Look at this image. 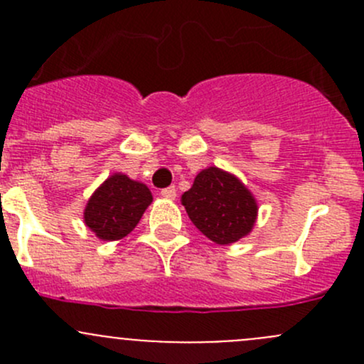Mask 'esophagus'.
<instances>
[{
	"label": "esophagus",
	"instance_id": "esophagus-1",
	"mask_svg": "<svg viewBox=\"0 0 364 364\" xmlns=\"http://www.w3.org/2000/svg\"><path fill=\"white\" fill-rule=\"evenodd\" d=\"M160 196L165 197V199H168V200L176 199V188H174V186H167V188L161 190Z\"/></svg>",
	"mask_w": 364,
	"mask_h": 364
}]
</instances>
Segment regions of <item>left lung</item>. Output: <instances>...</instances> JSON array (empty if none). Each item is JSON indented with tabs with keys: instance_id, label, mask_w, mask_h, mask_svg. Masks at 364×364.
<instances>
[{
	"instance_id": "left-lung-1",
	"label": "left lung",
	"mask_w": 364,
	"mask_h": 364,
	"mask_svg": "<svg viewBox=\"0 0 364 364\" xmlns=\"http://www.w3.org/2000/svg\"><path fill=\"white\" fill-rule=\"evenodd\" d=\"M181 203L193 225L216 245L236 243L248 236L259 211L250 190L218 167L200 171Z\"/></svg>"
}]
</instances>
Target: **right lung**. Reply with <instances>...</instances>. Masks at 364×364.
Here are the masks:
<instances>
[{
  "instance_id": "obj_1",
  "label": "right lung",
  "mask_w": 364,
  "mask_h": 364,
  "mask_svg": "<svg viewBox=\"0 0 364 364\" xmlns=\"http://www.w3.org/2000/svg\"><path fill=\"white\" fill-rule=\"evenodd\" d=\"M153 196L144 183L127 174L109 176L87 200L84 223L104 241H117L135 229Z\"/></svg>"
}]
</instances>
